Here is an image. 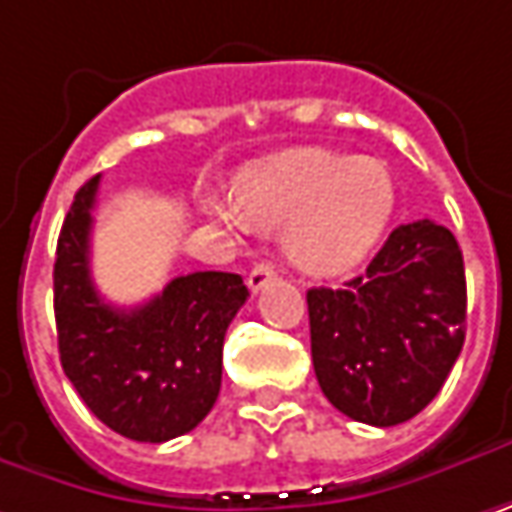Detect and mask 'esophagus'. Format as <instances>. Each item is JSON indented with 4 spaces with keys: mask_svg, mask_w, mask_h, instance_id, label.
<instances>
[{
    "mask_svg": "<svg viewBox=\"0 0 512 512\" xmlns=\"http://www.w3.org/2000/svg\"><path fill=\"white\" fill-rule=\"evenodd\" d=\"M275 275H278V269H275L272 263H266V260H263V263H257L255 269L249 272L246 284H249V289H252V292H260V289L269 284V281H272Z\"/></svg>",
    "mask_w": 512,
    "mask_h": 512,
    "instance_id": "34e87169",
    "label": "esophagus"
}]
</instances>
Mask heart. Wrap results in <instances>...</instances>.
I'll list each match as a JSON object with an SVG mask.
<instances>
[{"mask_svg": "<svg viewBox=\"0 0 512 512\" xmlns=\"http://www.w3.org/2000/svg\"><path fill=\"white\" fill-rule=\"evenodd\" d=\"M234 199L246 220L284 228L286 255L316 275H336L374 249L394 211V179L379 159L292 150L237 173ZM205 208L234 226L237 211L208 196Z\"/></svg>", "mask_w": 512, "mask_h": 512, "instance_id": "heart-1", "label": "heart"}]
</instances>
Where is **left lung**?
Instances as JSON below:
<instances>
[{"label":"left lung","mask_w":512,"mask_h":512,"mask_svg":"<svg viewBox=\"0 0 512 512\" xmlns=\"http://www.w3.org/2000/svg\"><path fill=\"white\" fill-rule=\"evenodd\" d=\"M324 397L350 420L397 426L437 397L466 336L464 255L449 228H394L342 289L307 292Z\"/></svg>","instance_id":"8db88e82"}]
</instances>
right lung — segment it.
I'll use <instances>...</instances> for the list:
<instances>
[{
	"label": "right lung",
	"mask_w": 512,
	"mask_h": 512,
	"mask_svg": "<svg viewBox=\"0 0 512 512\" xmlns=\"http://www.w3.org/2000/svg\"><path fill=\"white\" fill-rule=\"evenodd\" d=\"M101 176L75 194L54 260L60 365L86 408L112 432L165 443L196 429L217 403L223 342L249 289L234 272H191L121 310L92 284L89 237Z\"/></svg>",
	"instance_id": "obj_1"
}]
</instances>
